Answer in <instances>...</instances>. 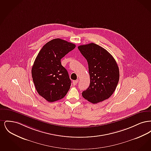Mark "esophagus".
<instances>
[{
  "mask_svg": "<svg viewBox=\"0 0 151 151\" xmlns=\"http://www.w3.org/2000/svg\"><path fill=\"white\" fill-rule=\"evenodd\" d=\"M78 80H74V81H73V84L74 85V86H76L77 84H78Z\"/></svg>",
  "mask_w": 151,
  "mask_h": 151,
  "instance_id": "esophagus-1",
  "label": "esophagus"
}]
</instances>
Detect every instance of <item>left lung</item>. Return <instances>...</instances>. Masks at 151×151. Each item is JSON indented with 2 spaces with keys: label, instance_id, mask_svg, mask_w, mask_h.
Instances as JSON below:
<instances>
[{
  "label": "left lung",
  "instance_id": "1",
  "mask_svg": "<svg viewBox=\"0 0 151 151\" xmlns=\"http://www.w3.org/2000/svg\"><path fill=\"white\" fill-rule=\"evenodd\" d=\"M78 49L88 62L90 85L82 92L88 101L97 104L114 92L119 79V68L108 51L94 43L80 45Z\"/></svg>",
  "mask_w": 151,
  "mask_h": 151
}]
</instances>
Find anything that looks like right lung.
<instances>
[{"label": "right lung", "instance_id": "add662e5", "mask_svg": "<svg viewBox=\"0 0 151 151\" xmlns=\"http://www.w3.org/2000/svg\"><path fill=\"white\" fill-rule=\"evenodd\" d=\"M75 47L73 43L55 38L46 43L38 54L32 76L38 93L46 100H59L69 91L71 81L60 59Z\"/></svg>", "mask_w": 151, "mask_h": 151}]
</instances>
